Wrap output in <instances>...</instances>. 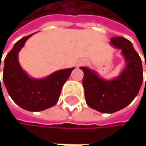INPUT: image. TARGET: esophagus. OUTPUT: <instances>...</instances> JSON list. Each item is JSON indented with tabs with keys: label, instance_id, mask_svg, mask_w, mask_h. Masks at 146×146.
Returning <instances> with one entry per match:
<instances>
[{
	"label": "esophagus",
	"instance_id": "1",
	"mask_svg": "<svg viewBox=\"0 0 146 146\" xmlns=\"http://www.w3.org/2000/svg\"><path fill=\"white\" fill-rule=\"evenodd\" d=\"M85 63H86V61H85V60H80V61H79V62H78L77 66H80L85 65Z\"/></svg>",
	"mask_w": 146,
	"mask_h": 146
}]
</instances>
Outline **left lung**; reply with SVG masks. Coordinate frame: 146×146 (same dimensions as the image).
Returning <instances> with one entry per match:
<instances>
[{
	"instance_id": "left-lung-1",
	"label": "left lung",
	"mask_w": 146,
	"mask_h": 146,
	"mask_svg": "<svg viewBox=\"0 0 146 146\" xmlns=\"http://www.w3.org/2000/svg\"><path fill=\"white\" fill-rule=\"evenodd\" d=\"M110 44L120 50L126 63L118 76L105 80L88 67H80L84 72L82 84L87 104L91 109L109 114L127 107L137 95L143 83L142 60L131 42L124 37L115 36Z\"/></svg>"
}]
</instances>
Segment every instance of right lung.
Returning <instances> with one entry per match:
<instances>
[{"label":"right lung","instance_id":"right-lung-1","mask_svg":"<svg viewBox=\"0 0 146 146\" xmlns=\"http://www.w3.org/2000/svg\"><path fill=\"white\" fill-rule=\"evenodd\" d=\"M33 34L21 38L7 54L3 64V82L9 96L19 107L36 112L58 102L62 87L74 67L56 71L44 79L30 77L20 66L18 53Z\"/></svg>","mask_w":146,"mask_h":146}]
</instances>
